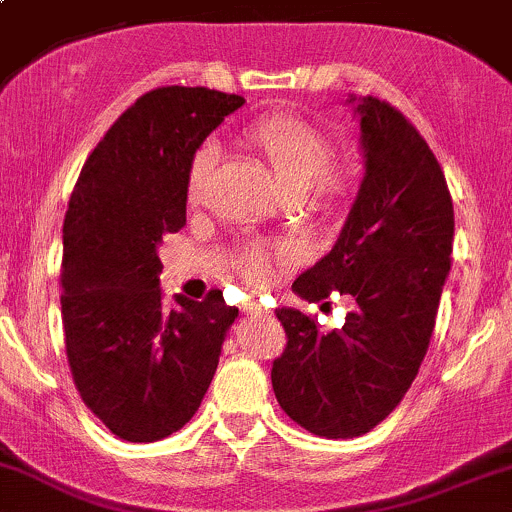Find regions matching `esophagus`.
I'll return each mask as SVG.
<instances>
[{
	"instance_id": "esophagus-1",
	"label": "esophagus",
	"mask_w": 512,
	"mask_h": 512,
	"mask_svg": "<svg viewBox=\"0 0 512 512\" xmlns=\"http://www.w3.org/2000/svg\"><path fill=\"white\" fill-rule=\"evenodd\" d=\"M243 311L247 313V316H265V308L260 306V303H255V301H250V303H245L243 306Z\"/></svg>"
}]
</instances>
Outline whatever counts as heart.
Masks as SVG:
<instances>
[{
    "instance_id": "heart-1",
    "label": "heart",
    "mask_w": 512,
    "mask_h": 512,
    "mask_svg": "<svg viewBox=\"0 0 512 512\" xmlns=\"http://www.w3.org/2000/svg\"><path fill=\"white\" fill-rule=\"evenodd\" d=\"M243 140L267 162L279 192L299 199L306 209L328 211L340 206L355 187V170L347 162L333 160L335 148L325 133L296 116H269L243 131ZM216 150L201 145L192 155L184 177V196L189 204L204 196ZM240 277L262 286L286 265V252L265 243H247L235 257Z\"/></svg>"
}]
</instances>
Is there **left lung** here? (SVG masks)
<instances>
[{"instance_id":"obj_1","label":"left lung","mask_w":512,"mask_h":512,"mask_svg":"<svg viewBox=\"0 0 512 512\" xmlns=\"http://www.w3.org/2000/svg\"><path fill=\"white\" fill-rule=\"evenodd\" d=\"M357 114L362 187L333 250L291 286L308 303L330 306L335 291L355 308L335 330L279 308L286 345L272 362L282 411L328 440L376 428L411 389L452 265V194L430 145L389 101L362 97Z\"/></svg>"}]
</instances>
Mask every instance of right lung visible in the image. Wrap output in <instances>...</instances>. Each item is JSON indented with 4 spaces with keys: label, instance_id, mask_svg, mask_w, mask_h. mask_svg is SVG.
<instances>
[{
    "label": "right lung",
    "instance_id": "1",
    "mask_svg": "<svg viewBox=\"0 0 512 512\" xmlns=\"http://www.w3.org/2000/svg\"><path fill=\"white\" fill-rule=\"evenodd\" d=\"M238 94L157 87L84 162L63 226V330L84 406L126 442H157L199 411L238 308L209 291L162 311L157 245L187 226L192 155Z\"/></svg>",
    "mask_w": 512,
    "mask_h": 512
}]
</instances>
